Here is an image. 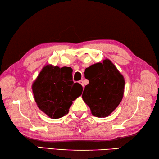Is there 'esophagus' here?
<instances>
[{
  "instance_id": "34e87169",
  "label": "esophagus",
  "mask_w": 159,
  "mask_h": 159,
  "mask_svg": "<svg viewBox=\"0 0 159 159\" xmlns=\"http://www.w3.org/2000/svg\"><path fill=\"white\" fill-rule=\"evenodd\" d=\"M79 83L81 85H82L83 87H84V84H83V80H79Z\"/></svg>"
}]
</instances>
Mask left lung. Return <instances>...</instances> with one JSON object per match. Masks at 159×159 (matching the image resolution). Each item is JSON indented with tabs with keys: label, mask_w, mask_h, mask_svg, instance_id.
<instances>
[{
	"label": "left lung",
	"mask_w": 159,
	"mask_h": 159,
	"mask_svg": "<svg viewBox=\"0 0 159 159\" xmlns=\"http://www.w3.org/2000/svg\"><path fill=\"white\" fill-rule=\"evenodd\" d=\"M85 78L89 83L84 87L83 99L90 107L92 114L105 117L115 110L124 96L123 75L109 59L87 68Z\"/></svg>",
	"instance_id": "left-lung-1"
}]
</instances>
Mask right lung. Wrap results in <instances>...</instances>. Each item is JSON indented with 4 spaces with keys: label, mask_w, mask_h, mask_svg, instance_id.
Listing matches in <instances>:
<instances>
[{
    "label": "right lung",
    "mask_w": 159,
    "mask_h": 159,
    "mask_svg": "<svg viewBox=\"0 0 159 159\" xmlns=\"http://www.w3.org/2000/svg\"><path fill=\"white\" fill-rule=\"evenodd\" d=\"M38 107L52 119L62 117L68 113L72 101L81 95L83 87L72 80V70L46 65L32 84Z\"/></svg>",
    "instance_id": "obj_1"
}]
</instances>
